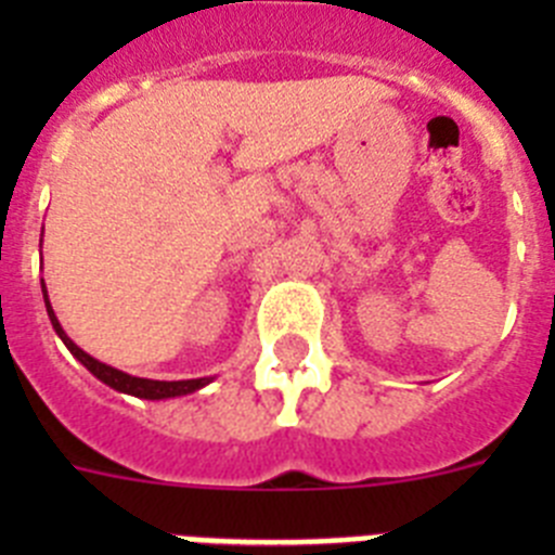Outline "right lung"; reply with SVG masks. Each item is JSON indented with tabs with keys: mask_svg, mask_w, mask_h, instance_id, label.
I'll return each instance as SVG.
<instances>
[{
	"mask_svg": "<svg viewBox=\"0 0 555 555\" xmlns=\"http://www.w3.org/2000/svg\"><path fill=\"white\" fill-rule=\"evenodd\" d=\"M41 292H43V302H47L49 322H52V327H55V333L61 336L63 345L68 347V352H72V356H75L77 361L91 372V375L100 377L102 384L111 386V389L121 391V395L141 397V400H169V397H183V395H191V391H199L203 386H208L210 380H214V377H191V380H152V377L127 375V372L116 370V366L102 364V361H96L94 356H88L86 350H80V347L66 336V331H63L61 322H57L55 311H52V306H49L47 286H41Z\"/></svg>",
	"mask_w": 555,
	"mask_h": 555,
	"instance_id": "1",
	"label": "right lung"
}]
</instances>
